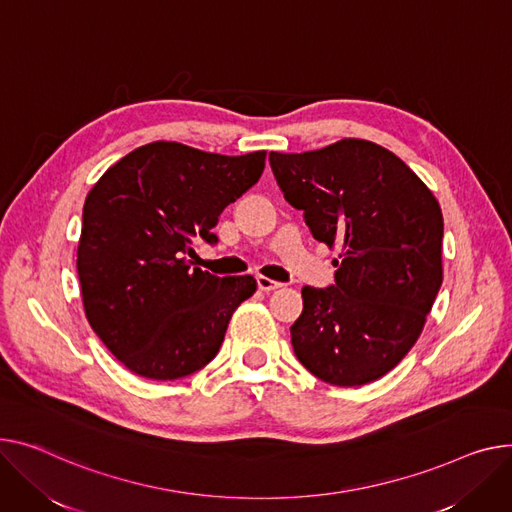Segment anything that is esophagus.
<instances>
[{
	"label": "esophagus",
	"mask_w": 512,
	"mask_h": 512,
	"mask_svg": "<svg viewBox=\"0 0 512 512\" xmlns=\"http://www.w3.org/2000/svg\"><path fill=\"white\" fill-rule=\"evenodd\" d=\"M257 286H259V290H261V292H271V290H278V288H282V284H280V282H276V280H269V278H265V276H257Z\"/></svg>",
	"instance_id": "obj_1"
}]
</instances>
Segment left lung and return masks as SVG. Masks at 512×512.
Returning a JSON list of instances; mask_svg holds the SVG:
<instances>
[{
  "label": "left lung",
  "instance_id": "obj_1",
  "mask_svg": "<svg viewBox=\"0 0 512 512\" xmlns=\"http://www.w3.org/2000/svg\"><path fill=\"white\" fill-rule=\"evenodd\" d=\"M269 164L317 241L342 249L333 286L302 288L290 327L296 358L337 387L381 379L418 342L442 284L436 197L401 158L366 140L269 152Z\"/></svg>",
  "mask_w": 512,
  "mask_h": 512
}]
</instances>
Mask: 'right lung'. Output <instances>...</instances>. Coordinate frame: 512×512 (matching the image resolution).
I'll list each match as a JSON object with an SVG mask.
<instances>
[{"instance_id":"add662e5","label":"right lung","mask_w":512,"mask_h":512,"mask_svg":"<svg viewBox=\"0 0 512 512\" xmlns=\"http://www.w3.org/2000/svg\"><path fill=\"white\" fill-rule=\"evenodd\" d=\"M265 150L222 156L177 142H152L123 156L90 189L78 243L84 313L111 354L131 372L175 381L220 350L253 276L218 278L191 267L187 253L228 203L251 189Z\"/></svg>"}]
</instances>
